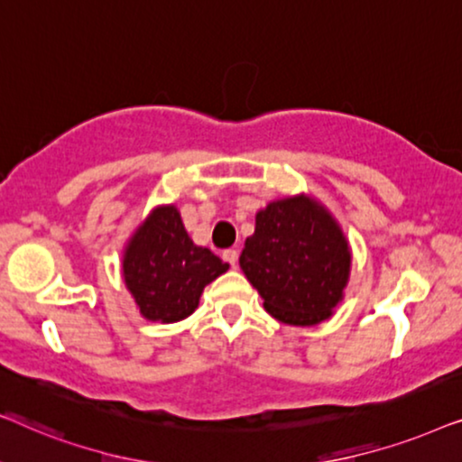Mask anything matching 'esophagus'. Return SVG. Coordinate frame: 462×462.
Returning <instances> with one entry per match:
<instances>
[{"mask_svg": "<svg viewBox=\"0 0 462 462\" xmlns=\"http://www.w3.org/2000/svg\"><path fill=\"white\" fill-rule=\"evenodd\" d=\"M223 258L226 263L231 264V267H237V258H239V252L236 250V248H229V250H225L223 252Z\"/></svg>", "mask_w": 462, "mask_h": 462, "instance_id": "34e87169", "label": "esophagus"}]
</instances>
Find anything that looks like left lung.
<instances>
[{"label": "left lung", "mask_w": 462, "mask_h": 462, "mask_svg": "<svg viewBox=\"0 0 462 462\" xmlns=\"http://www.w3.org/2000/svg\"><path fill=\"white\" fill-rule=\"evenodd\" d=\"M239 267L275 319L315 326L343 300L351 250L332 214L313 198L296 195L256 214Z\"/></svg>", "instance_id": "obj_1"}]
</instances>
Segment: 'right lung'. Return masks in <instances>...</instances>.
<instances>
[{
  "instance_id": "add662e5",
  "label": "right lung",
  "mask_w": 462,
  "mask_h": 462,
  "mask_svg": "<svg viewBox=\"0 0 462 462\" xmlns=\"http://www.w3.org/2000/svg\"><path fill=\"white\" fill-rule=\"evenodd\" d=\"M229 269L195 245L176 206H160L138 226L124 250V282L143 318L174 324L191 315L208 283Z\"/></svg>"
}]
</instances>
